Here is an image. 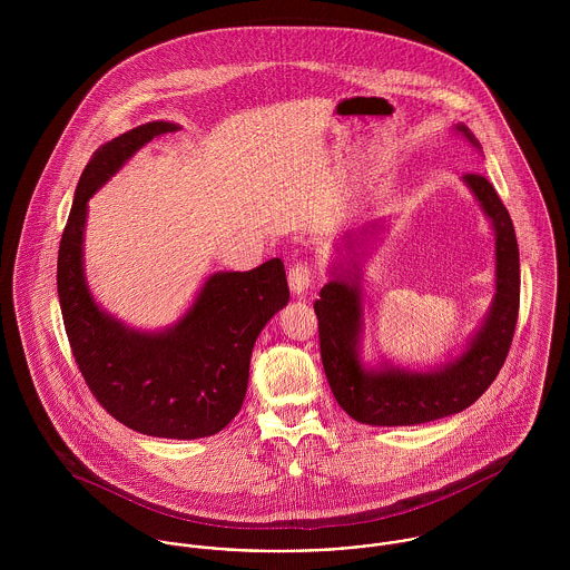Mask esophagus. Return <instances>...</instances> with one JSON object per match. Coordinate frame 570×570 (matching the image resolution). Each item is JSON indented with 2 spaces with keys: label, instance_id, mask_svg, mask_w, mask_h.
<instances>
[{
  "label": "esophagus",
  "instance_id": "obj_1",
  "mask_svg": "<svg viewBox=\"0 0 570 570\" xmlns=\"http://www.w3.org/2000/svg\"><path fill=\"white\" fill-rule=\"evenodd\" d=\"M287 281H289V287L294 294H305L312 283H314V269L307 261H296L289 265V272H287Z\"/></svg>",
  "mask_w": 570,
  "mask_h": 570
}]
</instances>
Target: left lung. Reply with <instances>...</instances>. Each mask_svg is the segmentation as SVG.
Here are the masks:
<instances>
[{
  "mask_svg": "<svg viewBox=\"0 0 570 570\" xmlns=\"http://www.w3.org/2000/svg\"><path fill=\"white\" fill-rule=\"evenodd\" d=\"M459 131L479 147L465 127H459ZM463 179L479 197L495 230L498 292L488 323L456 362L434 373H407L400 368L368 373L360 366L355 353L362 323L357 285L351 278H335L321 289V298L314 305L331 393L342 410L360 423L414 425L461 412L488 391L507 360L520 309V256L515 230L488 177L481 173H465Z\"/></svg>",
  "mask_w": 570,
  "mask_h": 570,
  "instance_id": "8db88e82",
  "label": "left lung"
}]
</instances>
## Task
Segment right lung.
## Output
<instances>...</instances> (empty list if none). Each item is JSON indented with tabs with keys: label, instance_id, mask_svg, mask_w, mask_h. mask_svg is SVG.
Wrapping results in <instances>:
<instances>
[{
	"label": "right lung",
	"instance_id": "right-lung-1",
	"mask_svg": "<svg viewBox=\"0 0 570 570\" xmlns=\"http://www.w3.org/2000/svg\"><path fill=\"white\" fill-rule=\"evenodd\" d=\"M175 129L147 122L91 154L59 245L57 289L72 355L96 402L136 432L199 439L242 410L254 342L289 301L283 261L213 274L181 323L151 335L105 316L82 278L87 199L140 147Z\"/></svg>",
	"mask_w": 570,
	"mask_h": 570
}]
</instances>
